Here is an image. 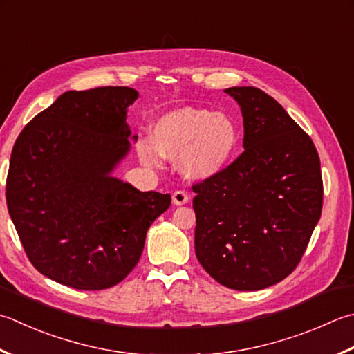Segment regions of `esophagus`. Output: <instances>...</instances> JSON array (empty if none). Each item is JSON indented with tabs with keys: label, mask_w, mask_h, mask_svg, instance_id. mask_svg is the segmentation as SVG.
<instances>
[{
	"label": "esophagus",
	"mask_w": 354,
	"mask_h": 354,
	"mask_svg": "<svg viewBox=\"0 0 354 354\" xmlns=\"http://www.w3.org/2000/svg\"><path fill=\"white\" fill-rule=\"evenodd\" d=\"M171 201H173V204H175V205H184V204L189 203V195H187L184 190H176L171 195Z\"/></svg>",
	"instance_id": "esophagus-1"
}]
</instances>
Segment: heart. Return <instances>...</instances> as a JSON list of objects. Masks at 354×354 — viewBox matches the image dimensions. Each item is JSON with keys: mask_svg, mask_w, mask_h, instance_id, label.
<instances>
[{"mask_svg": "<svg viewBox=\"0 0 354 354\" xmlns=\"http://www.w3.org/2000/svg\"><path fill=\"white\" fill-rule=\"evenodd\" d=\"M239 130L230 116L209 109L183 107L162 115L153 126V141H141L144 162L155 165L159 155L181 158L192 179H207L223 170L238 149Z\"/></svg>", "mask_w": 354, "mask_h": 354, "instance_id": "b5f03b06", "label": "heart"}]
</instances>
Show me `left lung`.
Returning a JSON list of instances; mask_svg holds the SVG:
<instances>
[{"label":"left lung","instance_id":"obj_1","mask_svg":"<svg viewBox=\"0 0 354 354\" xmlns=\"http://www.w3.org/2000/svg\"><path fill=\"white\" fill-rule=\"evenodd\" d=\"M241 106L244 151L193 185L195 252L227 288L274 286L299 264L322 212L321 162L311 138L256 87H230Z\"/></svg>","mask_w":354,"mask_h":354}]
</instances>
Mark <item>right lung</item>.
I'll return each mask as SVG.
<instances>
[{
  "mask_svg": "<svg viewBox=\"0 0 354 354\" xmlns=\"http://www.w3.org/2000/svg\"><path fill=\"white\" fill-rule=\"evenodd\" d=\"M130 87L62 93L13 145L6 201L32 266L78 290L120 283L141 258L169 193L140 192L113 178L130 150ZM136 141V135L133 136Z\"/></svg>",
  "mask_w": 354,
  "mask_h": 354,
  "instance_id": "add662e5",
  "label": "right lung"
}]
</instances>
